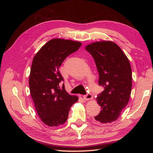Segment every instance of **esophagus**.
<instances>
[{
  "label": "esophagus",
  "mask_w": 153,
  "mask_h": 153,
  "mask_svg": "<svg viewBox=\"0 0 153 153\" xmlns=\"http://www.w3.org/2000/svg\"><path fill=\"white\" fill-rule=\"evenodd\" d=\"M83 98L85 100H91L92 99V95L91 93H87V95L83 96Z\"/></svg>",
  "instance_id": "esophagus-1"
}]
</instances>
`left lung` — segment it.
I'll return each instance as SVG.
<instances>
[{
  "instance_id": "1",
  "label": "left lung",
  "mask_w": 153,
  "mask_h": 153,
  "mask_svg": "<svg viewBox=\"0 0 153 153\" xmlns=\"http://www.w3.org/2000/svg\"><path fill=\"white\" fill-rule=\"evenodd\" d=\"M94 58L99 73V85L104 91L97 97L100 113L94 117L102 124L118 119L130 98L132 73L127 56L111 41H96L85 47Z\"/></svg>"
}]
</instances>
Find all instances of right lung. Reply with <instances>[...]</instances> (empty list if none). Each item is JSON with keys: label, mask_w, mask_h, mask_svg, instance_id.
Returning a JSON list of instances; mask_svg holds the SVG:
<instances>
[{"label": "right lung", "mask_w": 153, "mask_h": 153, "mask_svg": "<svg viewBox=\"0 0 153 153\" xmlns=\"http://www.w3.org/2000/svg\"><path fill=\"white\" fill-rule=\"evenodd\" d=\"M78 41L52 39L44 45L32 60L29 84L30 93L41 121L48 126L66 123L69 109L78 97L69 95L59 71L64 60L81 47Z\"/></svg>", "instance_id": "1"}]
</instances>
